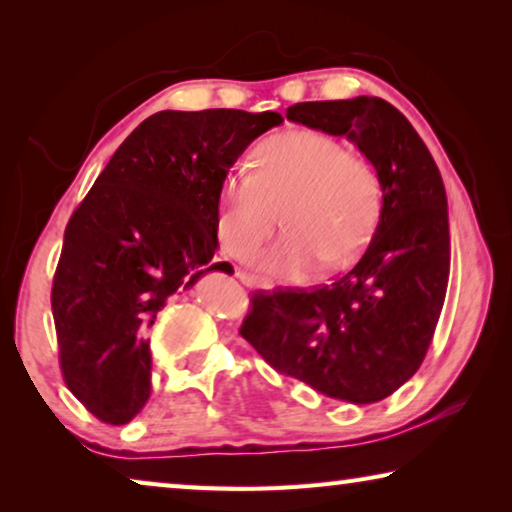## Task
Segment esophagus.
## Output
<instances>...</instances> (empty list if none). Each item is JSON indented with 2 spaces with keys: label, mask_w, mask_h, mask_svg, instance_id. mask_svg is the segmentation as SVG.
<instances>
[{
  "label": "esophagus",
  "mask_w": 512,
  "mask_h": 512,
  "mask_svg": "<svg viewBox=\"0 0 512 512\" xmlns=\"http://www.w3.org/2000/svg\"><path fill=\"white\" fill-rule=\"evenodd\" d=\"M237 277L241 282L246 284L248 289H266V287H262V284H259V280L257 277H253V275H248V273H237Z\"/></svg>",
  "instance_id": "1"
}]
</instances>
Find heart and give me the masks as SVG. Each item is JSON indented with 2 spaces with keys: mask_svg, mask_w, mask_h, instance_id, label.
<instances>
[{
  "mask_svg": "<svg viewBox=\"0 0 512 512\" xmlns=\"http://www.w3.org/2000/svg\"><path fill=\"white\" fill-rule=\"evenodd\" d=\"M381 185L368 160L350 155L334 137L293 131L255 151V171L235 169L223 180L219 237L237 259L253 257L282 223L287 235L259 259L275 280L300 282L325 262L341 266L375 228Z\"/></svg>",
  "mask_w": 512,
  "mask_h": 512,
  "instance_id": "heart-1",
  "label": "heart"
}]
</instances>
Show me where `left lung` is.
<instances>
[{"label":"left lung","instance_id":"left-lung-1","mask_svg":"<svg viewBox=\"0 0 512 512\" xmlns=\"http://www.w3.org/2000/svg\"><path fill=\"white\" fill-rule=\"evenodd\" d=\"M287 119L357 144L379 176V223L352 271L314 291L255 293L239 332L266 363L314 391L379 402L418 372L443 311V178L409 119L379 97L296 103Z\"/></svg>","mask_w":512,"mask_h":512}]
</instances>
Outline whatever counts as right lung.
Returning a JSON list of instances; mask_svg holds the SVG:
<instances>
[{"instance_id": "right-lung-1", "label": "right lung", "mask_w": 512, "mask_h": 512, "mask_svg": "<svg viewBox=\"0 0 512 512\" xmlns=\"http://www.w3.org/2000/svg\"><path fill=\"white\" fill-rule=\"evenodd\" d=\"M277 112L162 110L112 155L65 228L51 289L69 391L108 424H126L151 395L149 327L180 287L225 271L223 180ZM232 268V266H230Z\"/></svg>"}]
</instances>
